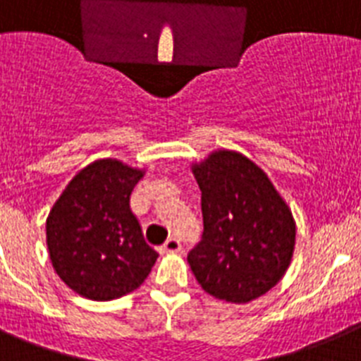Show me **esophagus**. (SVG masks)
I'll use <instances>...</instances> for the list:
<instances>
[{
  "label": "esophagus",
  "instance_id": "1",
  "mask_svg": "<svg viewBox=\"0 0 361 361\" xmlns=\"http://www.w3.org/2000/svg\"><path fill=\"white\" fill-rule=\"evenodd\" d=\"M162 251L164 252H178L180 251V241H178L177 238H169V240L164 243Z\"/></svg>",
  "mask_w": 361,
  "mask_h": 361
}]
</instances>
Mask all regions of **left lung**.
<instances>
[{
    "instance_id": "8db88e82",
    "label": "left lung",
    "mask_w": 361,
    "mask_h": 361,
    "mask_svg": "<svg viewBox=\"0 0 361 361\" xmlns=\"http://www.w3.org/2000/svg\"><path fill=\"white\" fill-rule=\"evenodd\" d=\"M201 190L202 240L188 264L216 299L247 305L286 275L293 258L295 219L264 169L245 154L217 149L192 164Z\"/></svg>"
}]
</instances>
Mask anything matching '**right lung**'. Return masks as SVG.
I'll return each mask as SVG.
<instances>
[{"instance_id":"1","label":"right lung","mask_w":361,"mask_h":361,"mask_svg":"<svg viewBox=\"0 0 361 361\" xmlns=\"http://www.w3.org/2000/svg\"><path fill=\"white\" fill-rule=\"evenodd\" d=\"M145 169L118 159L88 164L68 183L46 219L49 260L61 281L90 300L120 299L142 286L159 258L130 212Z\"/></svg>"}]
</instances>
